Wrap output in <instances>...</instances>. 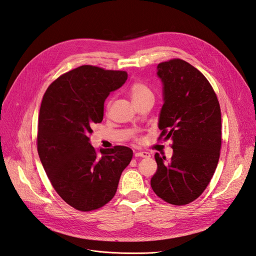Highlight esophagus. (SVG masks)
Returning a JSON list of instances; mask_svg holds the SVG:
<instances>
[{
    "label": "esophagus",
    "instance_id": "34e87169",
    "mask_svg": "<svg viewBox=\"0 0 256 256\" xmlns=\"http://www.w3.org/2000/svg\"><path fill=\"white\" fill-rule=\"evenodd\" d=\"M134 156L136 157H141V158H150V154L147 152H136L134 154Z\"/></svg>",
    "mask_w": 256,
    "mask_h": 256
}]
</instances>
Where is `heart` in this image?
<instances>
[{
	"label": "heart",
	"mask_w": 256,
	"mask_h": 256,
	"mask_svg": "<svg viewBox=\"0 0 256 256\" xmlns=\"http://www.w3.org/2000/svg\"><path fill=\"white\" fill-rule=\"evenodd\" d=\"M129 92H130V96H131V98H132L134 104L141 102V100H143L145 98L154 97L152 90H150L148 85H147L143 81H136L131 84L129 88ZM112 102H113V98H109L106 100V110L110 109Z\"/></svg>",
	"instance_id": "1"
}]
</instances>
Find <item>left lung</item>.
I'll list each match as a JSON object with an SVG mask.
<instances>
[{
  "mask_svg": "<svg viewBox=\"0 0 256 256\" xmlns=\"http://www.w3.org/2000/svg\"><path fill=\"white\" fill-rule=\"evenodd\" d=\"M164 104L158 140H172L173 156L154 154L157 172L150 180L156 194L182 206L196 200L212 180L221 150V110L205 76L186 60L158 64Z\"/></svg>",
  "mask_w": 256,
  "mask_h": 256,
  "instance_id": "obj_1",
  "label": "left lung"
}]
</instances>
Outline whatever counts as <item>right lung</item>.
<instances>
[{
	"mask_svg": "<svg viewBox=\"0 0 256 256\" xmlns=\"http://www.w3.org/2000/svg\"><path fill=\"white\" fill-rule=\"evenodd\" d=\"M127 76L122 70L83 65L60 76L42 97L38 154L54 190L76 210H96L109 203L132 158L129 147L99 152L90 143L92 126L102 122L106 98Z\"/></svg>",
	"mask_w": 256,
	"mask_h": 256,
	"instance_id": "add662e5",
	"label": "right lung"
}]
</instances>
